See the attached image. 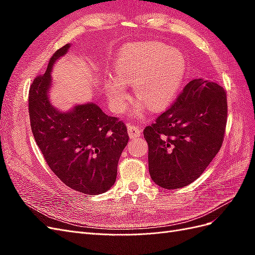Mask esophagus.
I'll return each mask as SVG.
<instances>
[{
    "label": "esophagus",
    "instance_id": "esophagus-1",
    "mask_svg": "<svg viewBox=\"0 0 255 255\" xmlns=\"http://www.w3.org/2000/svg\"><path fill=\"white\" fill-rule=\"evenodd\" d=\"M128 135L130 138H134V137H138L140 135L141 129L134 125H128Z\"/></svg>",
    "mask_w": 255,
    "mask_h": 255
}]
</instances>
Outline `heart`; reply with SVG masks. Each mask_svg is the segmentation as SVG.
Listing matches in <instances>:
<instances>
[{"mask_svg": "<svg viewBox=\"0 0 255 255\" xmlns=\"http://www.w3.org/2000/svg\"><path fill=\"white\" fill-rule=\"evenodd\" d=\"M186 73L183 54L167 44L146 41L122 49L115 59V75H107L104 91L111 109L122 114L128 105L126 85L132 84L138 102L132 111L141 118L145 106L153 112L165 110L179 94Z\"/></svg>", "mask_w": 255, "mask_h": 255, "instance_id": "heart-1", "label": "heart"}]
</instances>
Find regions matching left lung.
<instances>
[{"instance_id": "8db88e82", "label": "left lung", "mask_w": 255, "mask_h": 255, "mask_svg": "<svg viewBox=\"0 0 255 255\" xmlns=\"http://www.w3.org/2000/svg\"><path fill=\"white\" fill-rule=\"evenodd\" d=\"M227 117L226 90L212 81H190L170 109L143 129L153 182L176 189L197 180L221 148Z\"/></svg>"}]
</instances>
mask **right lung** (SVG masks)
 Wrapping results in <instances>:
<instances>
[{
	"mask_svg": "<svg viewBox=\"0 0 255 255\" xmlns=\"http://www.w3.org/2000/svg\"><path fill=\"white\" fill-rule=\"evenodd\" d=\"M69 48L70 43L54 53L47 71L30 85V128L45 161L59 180L82 194L95 196L114 185L128 134L123 121L107 116L95 103L76 105L67 113L51 104V70Z\"/></svg>",
	"mask_w": 255,
	"mask_h": 255,
	"instance_id": "1",
	"label": "right lung"
}]
</instances>
